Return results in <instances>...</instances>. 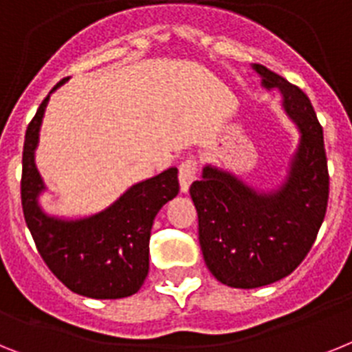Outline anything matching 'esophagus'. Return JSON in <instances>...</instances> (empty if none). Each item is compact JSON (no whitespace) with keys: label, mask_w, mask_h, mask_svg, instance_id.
Listing matches in <instances>:
<instances>
[{"label":"esophagus","mask_w":352,"mask_h":352,"mask_svg":"<svg viewBox=\"0 0 352 352\" xmlns=\"http://www.w3.org/2000/svg\"><path fill=\"white\" fill-rule=\"evenodd\" d=\"M197 177V162L193 159H188L179 168V182H181V193H188L191 182Z\"/></svg>","instance_id":"34e87169"}]
</instances>
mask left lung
<instances>
[{"mask_svg":"<svg viewBox=\"0 0 352 352\" xmlns=\"http://www.w3.org/2000/svg\"><path fill=\"white\" fill-rule=\"evenodd\" d=\"M267 91L281 93L299 143L283 181L270 190L247 184L232 171L206 164L190 188L199 214L204 261L231 288H259L290 276L317 238L329 197L322 126L309 98L261 64H254Z\"/></svg>","mask_w":352,"mask_h":352,"instance_id":"left-lung-1","label":"left lung"}]
</instances>
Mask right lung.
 Instances as JSON below:
<instances>
[{
    "instance_id": "obj_1",
    "label": "right lung",
    "mask_w": 352,
    "mask_h": 352,
    "mask_svg": "<svg viewBox=\"0 0 352 352\" xmlns=\"http://www.w3.org/2000/svg\"><path fill=\"white\" fill-rule=\"evenodd\" d=\"M58 82L26 129L21 202L41 258L62 285L89 299H121L140 290L148 276L150 231L159 209L177 197V168L132 184L102 211L78 218L48 214L39 202L46 191L35 164L44 112Z\"/></svg>"
}]
</instances>
